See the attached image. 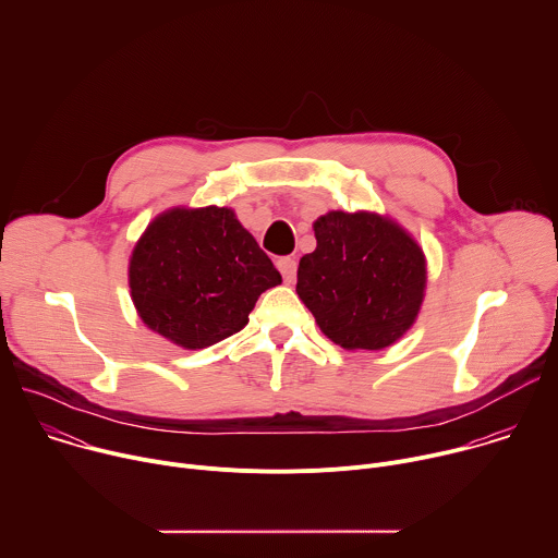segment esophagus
Masks as SVG:
<instances>
[{
  "label": "esophagus",
  "mask_w": 558,
  "mask_h": 558,
  "mask_svg": "<svg viewBox=\"0 0 558 558\" xmlns=\"http://www.w3.org/2000/svg\"><path fill=\"white\" fill-rule=\"evenodd\" d=\"M278 269H280V274H282V278H284V282H293L295 280V271H298V263H295V258H289V256H284V258H278Z\"/></svg>",
  "instance_id": "1"
}]
</instances>
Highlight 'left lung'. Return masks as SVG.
I'll return each mask as SVG.
<instances>
[{"mask_svg":"<svg viewBox=\"0 0 558 558\" xmlns=\"http://www.w3.org/2000/svg\"><path fill=\"white\" fill-rule=\"evenodd\" d=\"M317 247L300 258L298 298L320 331L347 351H381L417 320L426 256L415 238L375 211H327L313 222Z\"/></svg>","mask_w":558,"mask_h":558,"instance_id":"obj_1","label":"left lung"}]
</instances>
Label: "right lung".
Returning <instances> with one entry per match:
<instances>
[{"label": "right lung", "instance_id": "add662e5", "mask_svg": "<svg viewBox=\"0 0 558 558\" xmlns=\"http://www.w3.org/2000/svg\"><path fill=\"white\" fill-rule=\"evenodd\" d=\"M130 295L147 329L177 347H211L250 323L282 276L231 207H172L136 241Z\"/></svg>", "mask_w": 558, "mask_h": 558}]
</instances>
